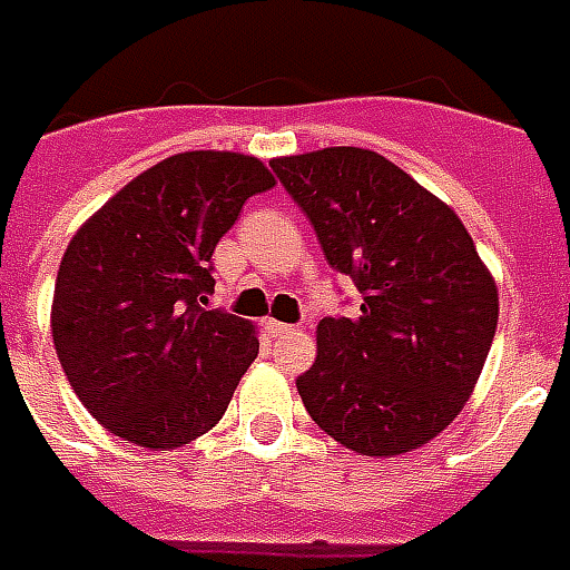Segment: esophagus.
Here are the masks:
<instances>
[{"label":"esophagus","mask_w":570,"mask_h":570,"mask_svg":"<svg viewBox=\"0 0 570 570\" xmlns=\"http://www.w3.org/2000/svg\"><path fill=\"white\" fill-rule=\"evenodd\" d=\"M264 328L266 334H273V337H282V334H292V325H285V322H278V318H264Z\"/></svg>","instance_id":"1"}]
</instances>
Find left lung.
Returning a JSON list of instances; mask_svg holds the SVG:
<instances>
[{
  "instance_id": "left-lung-1",
  "label": "left lung",
  "mask_w": 570,
  "mask_h": 570,
  "mask_svg": "<svg viewBox=\"0 0 570 570\" xmlns=\"http://www.w3.org/2000/svg\"><path fill=\"white\" fill-rule=\"evenodd\" d=\"M273 171L362 297L322 318L297 393L343 448L395 458L458 417L498 331V282L454 208L374 149L278 156Z\"/></svg>"
}]
</instances>
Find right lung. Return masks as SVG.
<instances>
[{
  "instance_id": "1",
  "label": "right lung",
  "mask_w": 570,
  "mask_h": 570,
  "mask_svg": "<svg viewBox=\"0 0 570 570\" xmlns=\"http://www.w3.org/2000/svg\"><path fill=\"white\" fill-rule=\"evenodd\" d=\"M276 187L257 156L189 149L128 180L60 257L51 341L88 414L175 451L224 417L257 358L248 318L208 309L212 254L245 199Z\"/></svg>"
}]
</instances>
